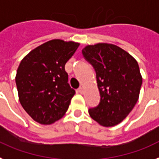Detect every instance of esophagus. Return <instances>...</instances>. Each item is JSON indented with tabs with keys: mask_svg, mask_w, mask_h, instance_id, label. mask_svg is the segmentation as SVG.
Wrapping results in <instances>:
<instances>
[{
	"mask_svg": "<svg viewBox=\"0 0 159 159\" xmlns=\"http://www.w3.org/2000/svg\"><path fill=\"white\" fill-rule=\"evenodd\" d=\"M78 92L80 93H83V92H84V89H83L82 87L79 88L78 89Z\"/></svg>",
	"mask_w": 159,
	"mask_h": 159,
	"instance_id": "34e87169",
	"label": "esophagus"
}]
</instances>
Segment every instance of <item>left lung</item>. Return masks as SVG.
Here are the masks:
<instances>
[{
	"instance_id": "8db88e82",
	"label": "left lung",
	"mask_w": 159,
	"mask_h": 159,
	"mask_svg": "<svg viewBox=\"0 0 159 159\" xmlns=\"http://www.w3.org/2000/svg\"><path fill=\"white\" fill-rule=\"evenodd\" d=\"M82 53L95 70L101 97L89 115L103 127L117 125L138 101L142 84L138 63L123 48L107 43L87 45Z\"/></svg>"
}]
</instances>
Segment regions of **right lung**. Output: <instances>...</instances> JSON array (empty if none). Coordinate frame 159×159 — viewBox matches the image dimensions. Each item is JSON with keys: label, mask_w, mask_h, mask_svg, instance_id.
Listing matches in <instances>:
<instances>
[{"label": "right lung", "mask_w": 159, "mask_h": 159, "mask_svg": "<svg viewBox=\"0 0 159 159\" xmlns=\"http://www.w3.org/2000/svg\"><path fill=\"white\" fill-rule=\"evenodd\" d=\"M80 43L55 39L31 50L21 61L15 82L25 111L40 124L63 117L75 91L68 84L65 65Z\"/></svg>", "instance_id": "1"}]
</instances>
